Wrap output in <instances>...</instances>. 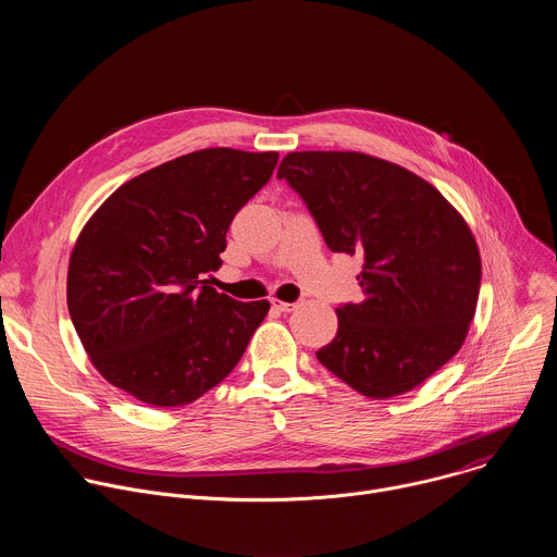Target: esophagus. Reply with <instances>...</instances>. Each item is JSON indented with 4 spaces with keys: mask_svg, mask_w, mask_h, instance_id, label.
Wrapping results in <instances>:
<instances>
[{
    "mask_svg": "<svg viewBox=\"0 0 557 557\" xmlns=\"http://www.w3.org/2000/svg\"><path fill=\"white\" fill-rule=\"evenodd\" d=\"M271 306H273L277 312H290V310H295L297 304H293V301H282V299L273 297V299H271Z\"/></svg>",
    "mask_w": 557,
    "mask_h": 557,
    "instance_id": "esophagus-1",
    "label": "esophagus"
}]
</instances>
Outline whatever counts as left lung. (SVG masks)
<instances>
[{"instance_id":"left-lung-1","label":"left lung","mask_w":557,"mask_h":557,"mask_svg":"<svg viewBox=\"0 0 557 557\" xmlns=\"http://www.w3.org/2000/svg\"><path fill=\"white\" fill-rule=\"evenodd\" d=\"M284 178L331 251L361 256L363 301L337 308L317 350L370 399L410 392L462 346L481 290V253L462 215L421 176L361 151H290Z\"/></svg>"}]
</instances>
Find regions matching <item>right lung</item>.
I'll use <instances>...</instances> for the list:
<instances>
[{
    "label": "right lung",
    "mask_w": 557,
    "mask_h": 557,
    "mask_svg": "<svg viewBox=\"0 0 557 557\" xmlns=\"http://www.w3.org/2000/svg\"><path fill=\"white\" fill-rule=\"evenodd\" d=\"M277 151L211 147L121 185L78 233L67 310L90 361L114 387L178 408L243 359L271 304L211 286L226 231L271 178Z\"/></svg>",
    "instance_id": "right-lung-1"
}]
</instances>
